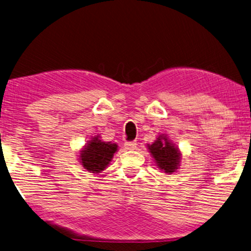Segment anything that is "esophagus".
<instances>
[{
	"label": "esophagus",
	"mask_w": 251,
	"mask_h": 251,
	"mask_svg": "<svg viewBox=\"0 0 251 251\" xmlns=\"http://www.w3.org/2000/svg\"><path fill=\"white\" fill-rule=\"evenodd\" d=\"M125 147H126V149H128V150H134L135 148H137V142H135V141H128V142L125 143Z\"/></svg>",
	"instance_id": "esophagus-1"
}]
</instances>
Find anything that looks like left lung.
I'll return each mask as SVG.
<instances>
[{"instance_id": "1", "label": "left lung", "mask_w": 251, "mask_h": 251, "mask_svg": "<svg viewBox=\"0 0 251 251\" xmlns=\"http://www.w3.org/2000/svg\"><path fill=\"white\" fill-rule=\"evenodd\" d=\"M148 149L154 158L157 166L164 172L172 174L178 169L181 153L174 143L168 140L166 135H159L152 145L148 146Z\"/></svg>"}]
</instances>
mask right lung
Masks as SVG:
<instances>
[{
	"mask_svg": "<svg viewBox=\"0 0 251 251\" xmlns=\"http://www.w3.org/2000/svg\"><path fill=\"white\" fill-rule=\"evenodd\" d=\"M117 150L116 143L103 142L99 135H96L81 150L80 162L84 169L92 174H99L108 167Z\"/></svg>",
	"mask_w": 251,
	"mask_h": 251,
	"instance_id": "add662e5",
	"label": "right lung"
}]
</instances>
